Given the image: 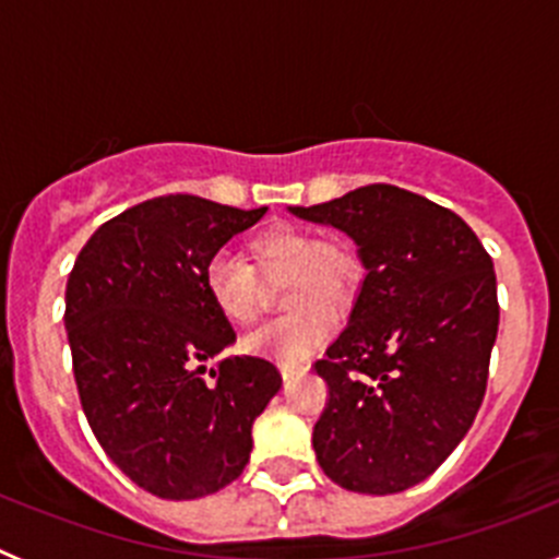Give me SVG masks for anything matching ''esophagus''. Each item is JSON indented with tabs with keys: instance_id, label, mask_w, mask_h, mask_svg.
Instances as JSON below:
<instances>
[{
	"instance_id": "34e87169",
	"label": "esophagus",
	"mask_w": 559,
	"mask_h": 559,
	"mask_svg": "<svg viewBox=\"0 0 559 559\" xmlns=\"http://www.w3.org/2000/svg\"><path fill=\"white\" fill-rule=\"evenodd\" d=\"M280 372H283L285 380H290L296 378V374L308 372V367H305V364H280Z\"/></svg>"
}]
</instances>
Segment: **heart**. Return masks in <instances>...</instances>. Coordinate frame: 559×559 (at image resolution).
<instances>
[{"label": "heart", "instance_id": "1", "mask_svg": "<svg viewBox=\"0 0 559 559\" xmlns=\"http://www.w3.org/2000/svg\"><path fill=\"white\" fill-rule=\"evenodd\" d=\"M249 265L212 257L204 269V288L212 308L229 324L249 328L265 305L264 283L283 280V308L288 316L265 324L246 338L257 355L299 364L333 335L335 322L353 310L364 283V263L347 240H322L316 231L276 224L257 231L246 243Z\"/></svg>", "mask_w": 559, "mask_h": 559}]
</instances>
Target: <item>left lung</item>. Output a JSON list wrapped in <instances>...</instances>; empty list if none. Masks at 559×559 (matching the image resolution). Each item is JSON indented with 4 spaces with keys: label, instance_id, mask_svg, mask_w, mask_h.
<instances>
[{
    "label": "left lung",
    "instance_id": "obj_1",
    "mask_svg": "<svg viewBox=\"0 0 559 559\" xmlns=\"http://www.w3.org/2000/svg\"><path fill=\"white\" fill-rule=\"evenodd\" d=\"M290 212L347 231L367 269L349 324L316 360L330 392L316 459L344 490H408L451 456L487 392L490 254L456 212L392 185Z\"/></svg>",
    "mask_w": 559,
    "mask_h": 559
}]
</instances>
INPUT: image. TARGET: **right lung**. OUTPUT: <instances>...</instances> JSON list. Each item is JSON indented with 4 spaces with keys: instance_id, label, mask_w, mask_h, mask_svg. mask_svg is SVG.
Wrapping results in <instances>:
<instances>
[{
    "instance_id": "right-lung-1",
    "label": "right lung",
    "mask_w": 559,
    "mask_h": 559,
    "mask_svg": "<svg viewBox=\"0 0 559 559\" xmlns=\"http://www.w3.org/2000/svg\"><path fill=\"white\" fill-rule=\"evenodd\" d=\"M265 215L199 195H162L106 221L67 280L78 394L97 442L151 496L190 501L249 464L251 426L283 386L257 355L206 360L235 341L204 269Z\"/></svg>"
}]
</instances>
